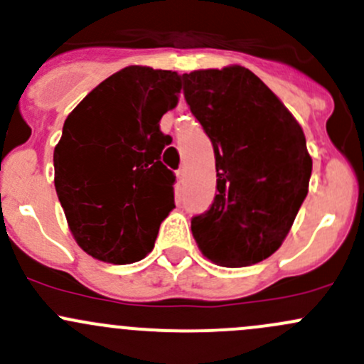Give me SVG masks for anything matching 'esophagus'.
Listing matches in <instances>:
<instances>
[{"mask_svg":"<svg viewBox=\"0 0 364 364\" xmlns=\"http://www.w3.org/2000/svg\"><path fill=\"white\" fill-rule=\"evenodd\" d=\"M176 174H178V178L183 181V179H185V176H186V167H185V165H181V167H179L178 171H176Z\"/></svg>","mask_w":364,"mask_h":364,"instance_id":"1","label":"esophagus"}]
</instances>
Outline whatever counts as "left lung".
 <instances>
[{"instance_id":"obj_1","label":"left lung","mask_w":364,"mask_h":364,"mask_svg":"<svg viewBox=\"0 0 364 364\" xmlns=\"http://www.w3.org/2000/svg\"><path fill=\"white\" fill-rule=\"evenodd\" d=\"M183 93L215 149L218 193L192 218L197 247L225 267L260 262L282 247L308 193L303 128L240 65L183 73Z\"/></svg>"}]
</instances>
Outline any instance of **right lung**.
I'll return each instance as SVG.
<instances>
[{"label": "right lung", "instance_id": "obj_1", "mask_svg": "<svg viewBox=\"0 0 364 364\" xmlns=\"http://www.w3.org/2000/svg\"><path fill=\"white\" fill-rule=\"evenodd\" d=\"M181 75L127 67L68 114L54 148V186L77 245L111 264L155 247L174 208V172L160 161L171 135L160 119L178 105Z\"/></svg>", "mask_w": 364, "mask_h": 364}]
</instances>
